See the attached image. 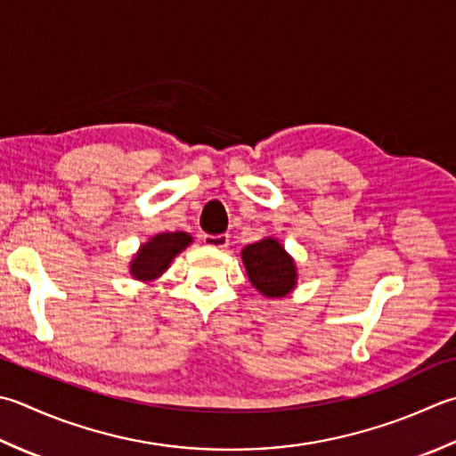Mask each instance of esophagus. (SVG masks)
Instances as JSON below:
<instances>
[{
	"mask_svg": "<svg viewBox=\"0 0 456 456\" xmlns=\"http://www.w3.org/2000/svg\"><path fill=\"white\" fill-rule=\"evenodd\" d=\"M203 243L208 247L216 248H227L229 247V235H205Z\"/></svg>",
	"mask_w": 456,
	"mask_h": 456,
	"instance_id": "1",
	"label": "esophagus"
}]
</instances>
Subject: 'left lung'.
<instances>
[{"label":"left lung","instance_id":"obj_1","mask_svg":"<svg viewBox=\"0 0 456 456\" xmlns=\"http://www.w3.org/2000/svg\"><path fill=\"white\" fill-rule=\"evenodd\" d=\"M248 282L266 298H284L297 289L298 269L279 239L265 237L240 251Z\"/></svg>","mask_w":456,"mask_h":456}]
</instances>
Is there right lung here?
Masks as SVG:
<instances>
[{"mask_svg":"<svg viewBox=\"0 0 456 456\" xmlns=\"http://www.w3.org/2000/svg\"><path fill=\"white\" fill-rule=\"evenodd\" d=\"M193 243V237L185 231L175 233H158L146 243H142L136 253L132 255L130 274L134 281L154 282L159 279L174 263V258L185 251Z\"/></svg>","mask_w":456,"mask_h":456,"instance_id":"add662e5","label":"right lung"}]
</instances>
